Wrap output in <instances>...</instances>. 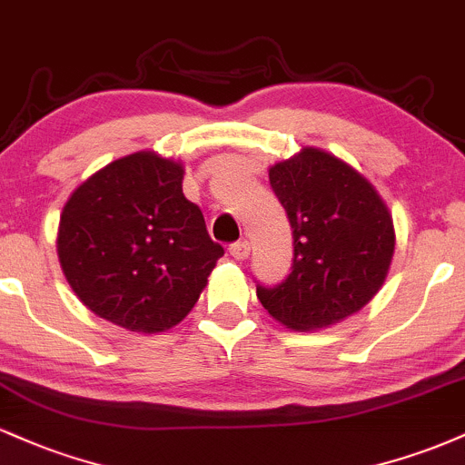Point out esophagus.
Here are the masks:
<instances>
[{
	"label": "esophagus",
	"instance_id": "esophagus-1",
	"mask_svg": "<svg viewBox=\"0 0 465 465\" xmlns=\"http://www.w3.org/2000/svg\"><path fill=\"white\" fill-rule=\"evenodd\" d=\"M249 251H251V247H249L247 240H238V242L229 244V255H232V258H236V260L249 258Z\"/></svg>",
	"mask_w": 465,
	"mask_h": 465
}]
</instances>
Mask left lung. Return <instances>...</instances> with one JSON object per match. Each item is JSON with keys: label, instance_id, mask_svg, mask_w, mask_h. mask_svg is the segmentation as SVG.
Segmentation results:
<instances>
[{"label": "left lung", "instance_id": "8db88e82", "mask_svg": "<svg viewBox=\"0 0 465 465\" xmlns=\"http://www.w3.org/2000/svg\"><path fill=\"white\" fill-rule=\"evenodd\" d=\"M292 229V266L258 284L264 311L292 330H317L361 311L385 282L396 247L387 205L365 177L332 154L303 148L269 170Z\"/></svg>", "mask_w": 465, "mask_h": 465}]
</instances>
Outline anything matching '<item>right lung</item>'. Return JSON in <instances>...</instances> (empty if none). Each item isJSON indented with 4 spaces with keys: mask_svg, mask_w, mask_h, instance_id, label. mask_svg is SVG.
<instances>
[{
    "mask_svg": "<svg viewBox=\"0 0 465 465\" xmlns=\"http://www.w3.org/2000/svg\"><path fill=\"white\" fill-rule=\"evenodd\" d=\"M181 181L179 163L135 153L95 173L63 207L56 249L69 286L131 332L177 325L225 253Z\"/></svg>",
    "mask_w": 465,
    "mask_h": 465,
    "instance_id": "1",
    "label": "right lung"
}]
</instances>
